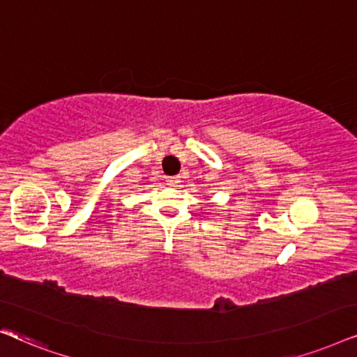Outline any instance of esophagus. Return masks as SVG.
<instances>
[{"label":"esophagus","instance_id":"obj_1","mask_svg":"<svg viewBox=\"0 0 357 357\" xmlns=\"http://www.w3.org/2000/svg\"><path fill=\"white\" fill-rule=\"evenodd\" d=\"M166 183H168V186L176 188L179 183H181V179H179V176H169V178L166 179Z\"/></svg>","mask_w":357,"mask_h":357}]
</instances>
